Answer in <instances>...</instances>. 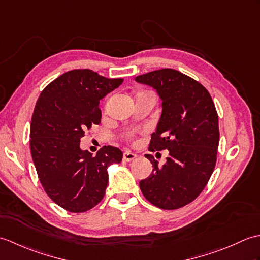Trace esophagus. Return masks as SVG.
I'll return each instance as SVG.
<instances>
[{
	"instance_id": "34e87169",
	"label": "esophagus",
	"mask_w": 260,
	"mask_h": 260,
	"mask_svg": "<svg viewBox=\"0 0 260 260\" xmlns=\"http://www.w3.org/2000/svg\"><path fill=\"white\" fill-rule=\"evenodd\" d=\"M135 158H136L135 154L129 152V151H126L123 154V159H124V161H126V162H131V161H133V159H135Z\"/></svg>"
}]
</instances>
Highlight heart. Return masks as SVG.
Segmentation results:
<instances>
[{
  "mask_svg": "<svg viewBox=\"0 0 260 260\" xmlns=\"http://www.w3.org/2000/svg\"><path fill=\"white\" fill-rule=\"evenodd\" d=\"M128 137H129V139H132V137H133V135H132V134H129V135H128Z\"/></svg>",
  "mask_w": 260,
  "mask_h": 260,
  "instance_id": "heart-1",
  "label": "heart"
}]
</instances>
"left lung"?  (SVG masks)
Returning <instances> with one entry per match:
<instances>
[{
	"label": "left lung",
	"instance_id": "left-lung-1",
	"mask_svg": "<svg viewBox=\"0 0 260 260\" xmlns=\"http://www.w3.org/2000/svg\"><path fill=\"white\" fill-rule=\"evenodd\" d=\"M135 80L152 86L162 99V115L148 151H169L161 169L153 155L146 154L154 169L140 182L141 191L159 209L182 208L200 196L214 170L219 146L217 109L206 88L178 70H154Z\"/></svg>",
	"mask_w": 260,
	"mask_h": 260
}]
</instances>
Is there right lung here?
<instances>
[{"label":"right lung","instance_id":"1","mask_svg":"<svg viewBox=\"0 0 260 260\" xmlns=\"http://www.w3.org/2000/svg\"><path fill=\"white\" fill-rule=\"evenodd\" d=\"M123 81L75 69L51 81L38 98L30 129L32 159L49 198L67 211L97 206L108 184L107 168L123 158L119 148L110 145L95 156L79 146L85 132L101 124L99 101Z\"/></svg>","mask_w":260,"mask_h":260}]
</instances>
